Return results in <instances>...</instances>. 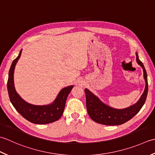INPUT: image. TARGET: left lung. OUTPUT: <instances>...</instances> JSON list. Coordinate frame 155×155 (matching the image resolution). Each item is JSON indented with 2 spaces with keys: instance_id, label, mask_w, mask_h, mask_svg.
<instances>
[{
  "instance_id": "1",
  "label": "left lung",
  "mask_w": 155,
  "mask_h": 155,
  "mask_svg": "<svg viewBox=\"0 0 155 155\" xmlns=\"http://www.w3.org/2000/svg\"><path fill=\"white\" fill-rule=\"evenodd\" d=\"M136 55H137V63L143 69L144 78L146 82L144 91L140 100L134 105L128 107L127 108L117 110L104 104L90 91L85 89L87 111L90 117L94 122L104 125H120L133 118L143 106L148 94L147 74L143 64L138 59L137 53H136Z\"/></svg>"
}]
</instances>
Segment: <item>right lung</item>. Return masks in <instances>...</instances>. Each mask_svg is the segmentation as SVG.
Instances as JSON below:
<instances>
[{
  "label": "right lung",
  "mask_w": 155,
  "mask_h": 155,
  "mask_svg": "<svg viewBox=\"0 0 155 155\" xmlns=\"http://www.w3.org/2000/svg\"><path fill=\"white\" fill-rule=\"evenodd\" d=\"M21 54V51L12 61L8 73L7 90L11 102L23 118L34 124H45L57 121L64 113L66 100L74 86H68L61 90L55 102L49 106H35L25 102L16 92L13 81L15 68Z\"/></svg>",
  "instance_id": "1"
}]
</instances>
